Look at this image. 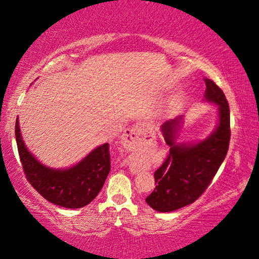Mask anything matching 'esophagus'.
I'll return each mask as SVG.
<instances>
[{"instance_id": "34e87169", "label": "esophagus", "mask_w": 259, "mask_h": 259, "mask_svg": "<svg viewBox=\"0 0 259 259\" xmlns=\"http://www.w3.org/2000/svg\"><path fill=\"white\" fill-rule=\"evenodd\" d=\"M143 128L138 124L130 126L129 129H126L124 131V134L122 135V144L123 146H131L133 143L138 140L140 137H143Z\"/></svg>"}]
</instances>
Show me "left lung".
<instances>
[{
    "mask_svg": "<svg viewBox=\"0 0 259 259\" xmlns=\"http://www.w3.org/2000/svg\"><path fill=\"white\" fill-rule=\"evenodd\" d=\"M203 102L217 106L216 128L204 139L178 143L183 116L166 121L161 125L169 155L154 172L155 190L146 198V203L160 212L181 209L194 201L207 190L229 150L230 107L224 93L209 78H204Z\"/></svg>",
    "mask_w": 259,
    "mask_h": 259,
    "instance_id": "obj_1",
    "label": "left lung"
}]
</instances>
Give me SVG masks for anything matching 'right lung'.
Wrapping results in <instances>:
<instances>
[{"instance_id":"obj_1","label":"right lung","mask_w":259,"mask_h":259,"mask_svg":"<svg viewBox=\"0 0 259 259\" xmlns=\"http://www.w3.org/2000/svg\"><path fill=\"white\" fill-rule=\"evenodd\" d=\"M15 133L26 177L46 200L60 207L76 209L89 204L98 195L111 170L108 143L96 147L72 166L56 169L43 164L25 145L18 117Z\"/></svg>"}]
</instances>
